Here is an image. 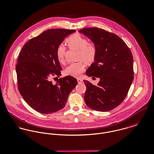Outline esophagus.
<instances>
[{"label":"esophagus","mask_w":154,"mask_h":154,"mask_svg":"<svg viewBox=\"0 0 154 154\" xmlns=\"http://www.w3.org/2000/svg\"><path fill=\"white\" fill-rule=\"evenodd\" d=\"M77 82L79 84H82V83H83V80L81 79H77Z\"/></svg>","instance_id":"obj_1"}]
</instances>
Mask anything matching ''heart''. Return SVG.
<instances>
[{
  "instance_id": "1",
  "label": "heart",
  "mask_w": 154,
  "mask_h": 154,
  "mask_svg": "<svg viewBox=\"0 0 154 154\" xmlns=\"http://www.w3.org/2000/svg\"><path fill=\"white\" fill-rule=\"evenodd\" d=\"M66 42L69 48H77L80 50L78 59L82 60L70 64L66 69L65 74L79 77L85 70V63L90 64L94 62L97 56V49L94 43L88 42L87 38L78 33L69 36L66 40ZM66 51V48L63 44H60L56 48V56L61 64L65 63Z\"/></svg>"
}]
</instances>
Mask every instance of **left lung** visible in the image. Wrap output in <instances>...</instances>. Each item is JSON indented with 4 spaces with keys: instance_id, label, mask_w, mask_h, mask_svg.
I'll list each match as a JSON object with an SVG mask.
<instances>
[{
    "instance_id": "left-lung-1",
    "label": "left lung",
    "mask_w": 154,
    "mask_h": 154,
    "mask_svg": "<svg viewBox=\"0 0 154 154\" xmlns=\"http://www.w3.org/2000/svg\"><path fill=\"white\" fill-rule=\"evenodd\" d=\"M95 45L97 53L87 69L89 77L100 78L97 85L84 80V99L89 108L108 111L119 106L126 97L134 80L133 56L130 49L118 35L97 27L79 30Z\"/></svg>"
}]
</instances>
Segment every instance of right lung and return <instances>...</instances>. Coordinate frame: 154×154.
<instances>
[{
    "mask_svg": "<svg viewBox=\"0 0 154 154\" xmlns=\"http://www.w3.org/2000/svg\"><path fill=\"white\" fill-rule=\"evenodd\" d=\"M75 30L49 29L27 42L21 50L16 66L18 90L24 101L42 114L57 112L65 106L69 95L78 84L68 75L55 84L51 79L61 75L62 69L56 50Z\"/></svg>",
    "mask_w": 154,
    "mask_h": 154,
    "instance_id": "obj_1",
    "label": "right lung"
}]
</instances>
